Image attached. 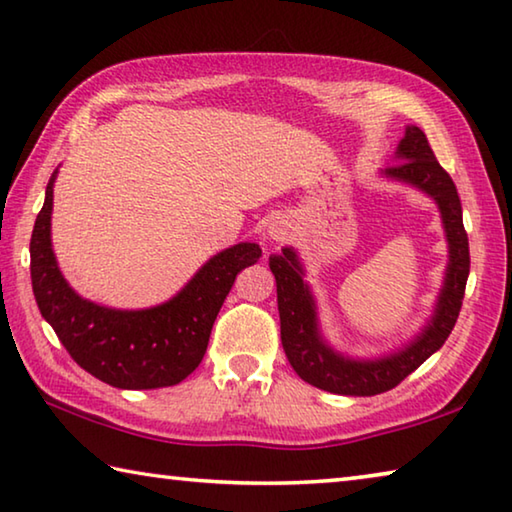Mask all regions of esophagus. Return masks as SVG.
<instances>
[{"label": "esophagus", "instance_id": "1", "mask_svg": "<svg viewBox=\"0 0 512 512\" xmlns=\"http://www.w3.org/2000/svg\"><path fill=\"white\" fill-rule=\"evenodd\" d=\"M289 237V223L284 221V219H280V216H277V219H271L268 221V225H266V239L271 241V244H282L284 239Z\"/></svg>", "mask_w": 512, "mask_h": 512}]
</instances>
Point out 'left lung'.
I'll list each match as a JSON object with an SVG mask.
<instances>
[{"label": "left lung", "instance_id": "8db88e82", "mask_svg": "<svg viewBox=\"0 0 512 512\" xmlns=\"http://www.w3.org/2000/svg\"><path fill=\"white\" fill-rule=\"evenodd\" d=\"M381 180L418 189L429 196L440 212L447 241V266L443 284L433 300L431 316L424 320L402 348L377 357H352L336 350L320 327L318 300L307 282L305 264L293 246L268 257V266L277 284L282 345L287 359L300 379L320 391L352 397H370L395 388L415 368H420L433 352L443 348L456 325L463 305L467 275H470V244L463 228L461 198L454 180L440 167L436 155L418 126H406L395 149V164L379 171Z\"/></svg>", "mask_w": 512, "mask_h": 512}]
</instances>
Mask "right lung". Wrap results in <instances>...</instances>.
<instances>
[{
  "label": "right lung",
  "instance_id": "add662e5",
  "mask_svg": "<svg viewBox=\"0 0 512 512\" xmlns=\"http://www.w3.org/2000/svg\"><path fill=\"white\" fill-rule=\"evenodd\" d=\"M31 235V284L42 318L54 327L72 359L92 377L124 391L180 384L203 361L216 314L241 268L253 266L262 248L241 241L212 255L176 296L144 309L106 307L76 293L60 271L51 244L54 183Z\"/></svg>",
  "mask_w": 512,
  "mask_h": 512
}]
</instances>
